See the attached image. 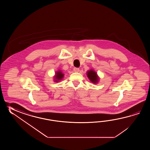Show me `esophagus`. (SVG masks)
I'll use <instances>...</instances> for the list:
<instances>
[{"label": "esophagus", "instance_id": "1", "mask_svg": "<svg viewBox=\"0 0 150 150\" xmlns=\"http://www.w3.org/2000/svg\"><path fill=\"white\" fill-rule=\"evenodd\" d=\"M74 72H79V69L78 67H74Z\"/></svg>", "mask_w": 150, "mask_h": 150}]
</instances>
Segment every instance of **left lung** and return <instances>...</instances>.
Returning a JSON list of instances; mask_svg holds the SVG:
<instances>
[{
    "label": "left lung",
    "instance_id": "1",
    "mask_svg": "<svg viewBox=\"0 0 150 150\" xmlns=\"http://www.w3.org/2000/svg\"><path fill=\"white\" fill-rule=\"evenodd\" d=\"M87 76L88 77L89 80L92 83H96L98 81V76H97V74H96V72L93 70H90L87 72Z\"/></svg>",
    "mask_w": 150,
    "mask_h": 150
}]
</instances>
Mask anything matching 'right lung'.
<instances>
[{"instance_id": "obj_1", "label": "right lung", "mask_w": 150, "mask_h": 150, "mask_svg": "<svg viewBox=\"0 0 150 150\" xmlns=\"http://www.w3.org/2000/svg\"><path fill=\"white\" fill-rule=\"evenodd\" d=\"M63 76H64V74H62V72H61L60 71H58L56 72V74L54 76L55 77V80L54 81H58L62 79Z\"/></svg>"}]
</instances>
